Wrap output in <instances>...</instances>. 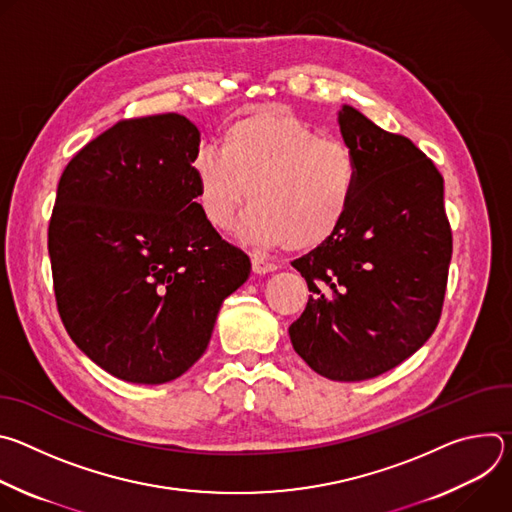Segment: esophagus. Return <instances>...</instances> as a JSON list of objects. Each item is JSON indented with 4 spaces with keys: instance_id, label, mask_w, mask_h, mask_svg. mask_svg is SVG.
Instances as JSON below:
<instances>
[{
    "instance_id": "34e87169",
    "label": "esophagus",
    "mask_w": 512,
    "mask_h": 512,
    "mask_svg": "<svg viewBox=\"0 0 512 512\" xmlns=\"http://www.w3.org/2000/svg\"><path fill=\"white\" fill-rule=\"evenodd\" d=\"M251 265H253V271H255V273H269V271H275V269H277L275 263H271V261H267V259H263V257H257V255L251 257Z\"/></svg>"
}]
</instances>
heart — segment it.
<instances>
[{"mask_svg":"<svg viewBox=\"0 0 512 512\" xmlns=\"http://www.w3.org/2000/svg\"><path fill=\"white\" fill-rule=\"evenodd\" d=\"M190 170L214 229H229L249 198L245 239L298 251L320 247L340 229L360 188L348 143L275 107L233 119L221 133V152L200 145Z\"/></svg>","mask_w":512,"mask_h":512,"instance_id":"b5f03b06","label":"heart"}]
</instances>
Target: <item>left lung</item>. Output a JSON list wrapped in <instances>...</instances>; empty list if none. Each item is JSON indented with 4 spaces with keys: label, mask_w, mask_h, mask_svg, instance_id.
Wrapping results in <instances>:
<instances>
[{
    "label": "left lung",
    "mask_w": 512,
    "mask_h": 512,
    "mask_svg": "<svg viewBox=\"0 0 512 512\" xmlns=\"http://www.w3.org/2000/svg\"><path fill=\"white\" fill-rule=\"evenodd\" d=\"M344 143L360 188L340 229L291 261L312 296L289 326L296 352L332 381L379 377L440 322L452 259L444 178L417 145L344 105Z\"/></svg>",
    "instance_id": "left-lung-1"
}]
</instances>
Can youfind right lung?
Here are the masks:
<instances>
[{"label": "right lung", "instance_id": "obj_1", "mask_svg": "<svg viewBox=\"0 0 512 512\" xmlns=\"http://www.w3.org/2000/svg\"><path fill=\"white\" fill-rule=\"evenodd\" d=\"M184 115L121 119L66 164L48 225L60 320L117 379L160 385L204 354L249 255L206 221Z\"/></svg>", "mask_w": 512, "mask_h": 512}]
</instances>
